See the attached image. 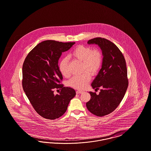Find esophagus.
<instances>
[{"label":"esophagus","instance_id":"34e87169","mask_svg":"<svg viewBox=\"0 0 151 151\" xmlns=\"http://www.w3.org/2000/svg\"><path fill=\"white\" fill-rule=\"evenodd\" d=\"M82 93H83V91H82L78 90V91H76V93L77 94Z\"/></svg>","mask_w":151,"mask_h":151}]
</instances>
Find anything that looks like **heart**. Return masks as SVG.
<instances>
[{
  "label": "heart",
  "mask_w": 151,
  "mask_h": 151,
  "mask_svg": "<svg viewBox=\"0 0 151 151\" xmlns=\"http://www.w3.org/2000/svg\"><path fill=\"white\" fill-rule=\"evenodd\" d=\"M70 57L82 62L83 73L80 75L73 76L68 81V84L75 89H83L91 81V75H95L99 71L102 60V54L98 49L92 50L90 47L80 45L73 49ZM59 70L64 77H70V72L67 58H63L59 62Z\"/></svg>",
  "instance_id": "1"
}]
</instances>
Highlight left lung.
Returning a JSON list of instances; mask_svg holds the SVG:
<instances>
[{"label": "left lung", "mask_w": 151, "mask_h": 151, "mask_svg": "<svg viewBox=\"0 0 151 151\" xmlns=\"http://www.w3.org/2000/svg\"><path fill=\"white\" fill-rule=\"evenodd\" d=\"M87 43L98 45L103 58L101 68L91 84L93 89L101 88L100 92H89L91 99L86 102V108L94 115L103 116L118 106L127 91L129 83L126 60L115 44L105 38H95Z\"/></svg>", "instance_id": "obj_1"}]
</instances>
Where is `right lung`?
<instances>
[{"label": "right lung", "mask_w": 151, "mask_h": 151, "mask_svg": "<svg viewBox=\"0 0 151 151\" xmlns=\"http://www.w3.org/2000/svg\"><path fill=\"white\" fill-rule=\"evenodd\" d=\"M75 43L45 41L30 51L24 60L22 88L35 110L43 118L52 120L63 115L76 95L72 88L59 84L63 76L58 66L62 53ZM55 88L61 89L59 95L53 93Z\"/></svg>", "instance_id": "obj_1"}]
</instances>
